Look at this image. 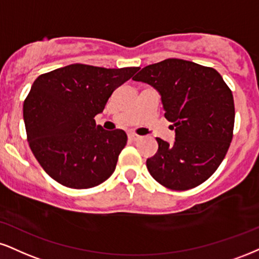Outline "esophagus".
Instances as JSON below:
<instances>
[{"mask_svg": "<svg viewBox=\"0 0 259 259\" xmlns=\"http://www.w3.org/2000/svg\"><path fill=\"white\" fill-rule=\"evenodd\" d=\"M127 138H129L130 140H132V141H139V140H141V139H142L141 136L136 135V134H134V133H130L129 135H127Z\"/></svg>", "mask_w": 259, "mask_h": 259, "instance_id": "34e87169", "label": "esophagus"}]
</instances>
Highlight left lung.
<instances>
[{
  "instance_id": "8db88e82",
  "label": "left lung",
  "mask_w": 259,
  "mask_h": 259,
  "mask_svg": "<svg viewBox=\"0 0 259 259\" xmlns=\"http://www.w3.org/2000/svg\"><path fill=\"white\" fill-rule=\"evenodd\" d=\"M159 92L175 142L158 138V151L146 164L152 177L172 191L194 188L210 177L233 139L232 90L212 67L182 59L148 65L133 77Z\"/></svg>"
}]
</instances>
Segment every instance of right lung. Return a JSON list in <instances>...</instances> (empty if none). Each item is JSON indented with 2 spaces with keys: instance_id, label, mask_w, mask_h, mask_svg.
<instances>
[{
  "instance_id": "add662e5",
  "label": "right lung",
  "mask_w": 259,
  "mask_h": 259,
  "mask_svg": "<svg viewBox=\"0 0 259 259\" xmlns=\"http://www.w3.org/2000/svg\"><path fill=\"white\" fill-rule=\"evenodd\" d=\"M138 71L72 64L37 77L24 101V121L31 151L53 180L87 189L113 174L127 136L102 129L94 117Z\"/></svg>"
}]
</instances>
